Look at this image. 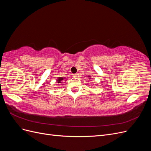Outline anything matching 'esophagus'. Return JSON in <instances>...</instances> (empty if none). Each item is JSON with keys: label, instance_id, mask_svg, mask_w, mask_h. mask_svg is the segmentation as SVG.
I'll list each match as a JSON object with an SVG mask.
<instances>
[{"label": "esophagus", "instance_id": "obj_1", "mask_svg": "<svg viewBox=\"0 0 151 151\" xmlns=\"http://www.w3.org/2000/svg\"><path fill=\"white\" fill-rule=\"evenodd\" d=\"M73 76H74V77H79V74H74V75H73Z\"/></svg>", "mask_w": 151, "mask_h": 151}]
</instances>
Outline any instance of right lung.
Here are the masks:
<instances>
[{"mask_svg":"<svg viewBox=\"0 0 151 151\" xmlns=\"http://www.w3.org/2000/svg\"><path fill=\"white\" fill-rule=\"evenodd\" d=\"M63 79H65L64 77H58V79H57V83H60L61 81H62Z\"/></svg>","mask_w":151,"mask_h":151,"instance_id":"1","label":"right lung"}]
</instances>
